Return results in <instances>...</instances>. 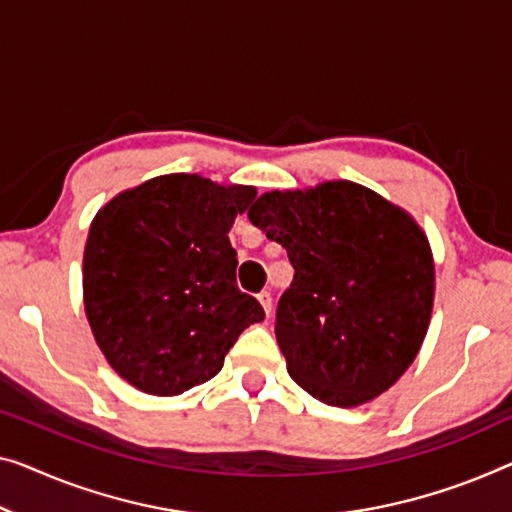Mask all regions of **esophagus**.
Here are the masks:
<instances>
[{
	"mask_svg": "<svg viewBox=\"0 0 512 512\" xmlns=\"http://www.w3.org/2000/svg\"><path fill=\"white\" fill-rule=\"evenodd\" d=\"M257 301L262 303V308H264V312H266V317H271V310H273L271 292H262V294H257Z\"/></svg>",
	"mask_w": 512,
	"mask_h": 512,
	"instance_id": "esophagus-1",
	"label": "esophagus"
}]
</instances>
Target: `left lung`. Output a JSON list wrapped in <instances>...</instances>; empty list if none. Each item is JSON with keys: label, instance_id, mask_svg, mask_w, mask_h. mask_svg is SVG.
<instances>
[{"label": "left lung", "instance_id": "8db88e82", "mask_svg": "<svg viewBox=\"0 0 512 512\" xmlns=\"http://www.w3.org/2000/svg\"><path fill=\"white\" fill-rule=\"evenodd\" d=\"M248 218L294 266L276 310L289 377L331 407L388 391L432 317L434 262L416 220L354 181L264 193Z\"/></svg>", "mask_w": 512, "mask_h": 512}]
</instances>
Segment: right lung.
Listing matches in <instances>:
<instances>
[{"label":"right lung","mask_w":512,"mask_h":512,"mask_svg":"<svg viewBox=\"0 0 512 512\" xmlns=\"http://www.w3.org/2000/svg\"><path fill=\"white\" fill-rule=\"evenodd\" d=\"M253 186L165 174L96 213L82 259L85 312L119 377L149 395H179L216 377L264 310L236 287L230 236Z\"/></svg>","instance_id":"obj_1"}]
</instances>
